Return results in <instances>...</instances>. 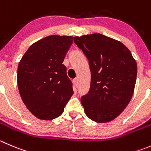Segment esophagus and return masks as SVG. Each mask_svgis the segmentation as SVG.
Instances as JSON below:
<instances>
[{
	"label": "esophagus",
	"mask_w": 151,
	"mask_h": 151,
	"mask_svg": "<svg viewBox=\"0 0 151 151\" xmlns=\"http://www.w3.org/2000/svg\"><path fill=\"white\" fill-rule=\"evenodd\" d=\"M73 82H74V85H75V86H77V85H78V78H75V79H74V80H73Z\"/></svg>",
	"instance_id": "obj_1"
}]
</instances>
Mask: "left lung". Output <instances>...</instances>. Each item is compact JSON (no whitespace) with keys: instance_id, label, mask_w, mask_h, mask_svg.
I'll list each match as a JSON object with an SVG mask.
<instances>
[{"instance_id":"1","label":"left lung","mask_w":151,"mask_h":151,"mask_svg":"<svg viewBox=\"0 0 151 151\" xmlns=\"http://www.w3.org/2000/svg\"><path fill=\"white\" fill-rule=\"evenodd\" d=\"M74 42L90 66V89L81 97L85 113L94 122H110L120 114L132 98L137 63L125 45L101 34L75 37Z\"/></svg>"}]
</instances>
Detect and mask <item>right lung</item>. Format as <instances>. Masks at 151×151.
I'll return each mask as SVG.
<instances>
[{
  "instance_id": "obj_1",
  "label": "right lung",
  "mask_w": 151,
  "mask_h": 151,
  "mask_svg": "<svg viewBox=\"0 0 151 151\" xmlns=\"http://www.w3.org/2000/svg\"><path fill=\"white\" fill-rule=\"evenodd\" d=\"M73 37L51 35L32 44L19 63L17 86L26 108L37 118L52 120L63 114L73 95L63 64Z\"/></svg>"
}]
</instances>
